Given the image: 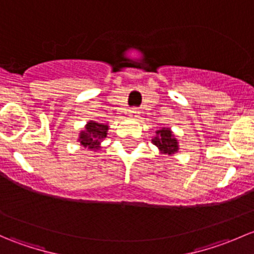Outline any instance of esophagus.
Wrapping results in <instances>:
<instances>
[{
    "mask_svg": "<svg viewBox=\"0 0 254 254\" xmlns=\"http://www.w3.org/2000/svg\"><path fill=\"white\" fill-rule=\"evenodd\" d=\"M129 117L132 118V119H136V118L139 117V111H137V109H135V108L130 109V111H129Z\"/></svg>",
    "mask_w": 254,
    "mask_h": 254,
    "instance_id": "34e87169",
    "label": "esophagus"
}]
</instances>
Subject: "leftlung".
<instances>
[{"label":"left lung","instance_id":"1","mask_svg":"<svg viewBox=\"0 0 254 254\" xmlns=\"http://www.w3.org/2000/svg\"><path fill=\"white\" fill-rule=\"evenodd\" d=\"M151 141L161 153L165 155L173 156L179 151V141L171 127H161L156 130V135Z\"/></svg>","mask_w":254,"mask_h":254}]
</instances>
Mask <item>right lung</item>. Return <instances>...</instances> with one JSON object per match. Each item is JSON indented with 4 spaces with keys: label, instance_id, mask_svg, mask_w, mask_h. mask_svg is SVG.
I'll return each mask as SVG.
<instances>
[{
    "label": "right lung",
    "instance_id": "add662e5",
    "mask_svg": "<svg viewBox=\"0 0 254 254\" xmlns=\"http://www.w3.org/2000/svg\"><path fill=\"white\" fill-rule=\"evenodd\" d=\"M109 124L89 120L83 129L78 132L77 141L91 152H98L102 148V142L108 135Z\"/></svg>",
    "mask_w": 254,
    "mask_h": 254
}]
</instances>
